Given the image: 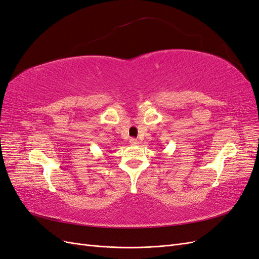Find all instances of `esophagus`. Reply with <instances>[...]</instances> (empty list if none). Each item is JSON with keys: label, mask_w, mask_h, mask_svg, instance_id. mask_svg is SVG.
<instances>
[{"label": "esophagus", "mask_w": 259, "mask_h": 259, "mask_svg": "<svg viewBox=\"0 0 259 259\" xmlns=\"http://www.w3.org/2000/svg\"><path fill=\"white\" fill-rule=\"evenodd\" d=\"M130 144L131 145H138L139 144V141L137 140V139H134V138H132V139H130Z\"/></svg>", "instance_id": "esophagus-1"}]
</instances>
